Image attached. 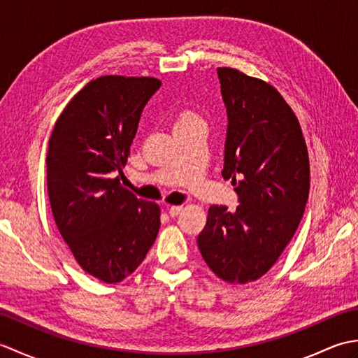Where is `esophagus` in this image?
<instances>
[{
  "instance_id": "1",
  "label": "esophagus",
  "mask_w": 358,
  "mask_h": 358,
  "mask_svg": "<svg viewBox=\"0 0 358 358\" xmlns=\"http://www.w3.org/2000/svg\"><path fill=\"white\" fill-rule=\"evenodd\" d=\"M167 210H169L171 217H177V215H180V212L183 210V206H171Z\"/></svg>"
}]
</instances>
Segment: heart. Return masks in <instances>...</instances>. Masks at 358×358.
Returning a JSON list of instances; mask_svg holds the SVG:
<instances>
[{"mask_svg": "<svg viewBox=\"0 0 358 358\" xmlns=\"http://www.w3.org/2000/svg\"><path fill=\"white\" fill-rule=\"evenodd\" d=\"M194 120H199L195 115H192V113H183L177 121V124H181V123H189V121H194Z\"/></svg>", "mask_w": 358, "mask_h": 358, "instance_id": "1", "label": "heart"}]
</instances>
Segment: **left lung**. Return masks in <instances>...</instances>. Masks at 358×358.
<instances>
[{"mask_svg": "<svg viewBox=\"0 0 358 358\" xmlns=\"http://www.w3.org/2000/svg\"><path fill=\"white\" fill-rule=\"evenodd\" d=\"M227 113L223 178L238 206H210L196 243L212 272L249 283L268 272L291 241L309 195L301 127L275 87L231 67L217 69Z\"/></svg>", "mask_w": 358, "mask_h": 358, "instance_id": "obj_1", "label": "left lung"}]
</instances>
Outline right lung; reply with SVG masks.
Segmentation results:
<instances>
[{
  "mask_svg": "<svg viewBox=\"0 0 358 358\" xmlns=\"http://www.w3.org/2000/svg\"><path fill=\"white\" fill-rule=\"evenodd\" d=\"M162 81L108 75L87 83L53 126L48 192L75 260L104 283L138 268L159 229V208L136 199L117 173L131 154L141 112Z\"/></svg>",
  "mask_w": 358,
  "mask_h": 358,
  "instance_id": "add662e5",
  "label": "right lung"
}]
</instances>
